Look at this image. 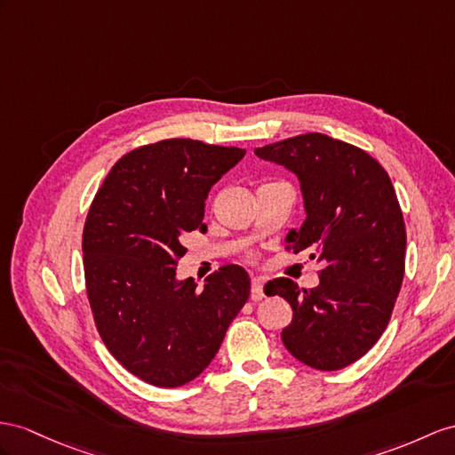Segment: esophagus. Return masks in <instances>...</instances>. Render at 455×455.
I'll list each match as a JSON object with an SVG mask.
<instances>
[{
	"mask_svg": "<svg viewBox=\"0 0 455 455\" xmlns=\"http://www.w3.org/2000/svg\"><path fill=\"white\" fill-rule=\"evenodd\" d=\"M263 296H265L263 281H261V278H253V281H251V299L259 301V299H263Z\"/></svg>",
	"mask_w": 455,
	"mask_h": 455,
	"instance_id": "esophagus-1",
	"label": "esophagus"
}]
</instances>
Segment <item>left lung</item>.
Wrapping results in <instances>:
<instances>
[{
	"instance_id": "left-lung-1",
	"label": "left lung",
	"mask_w": 455,
	"mask_h": 455,
	"mask_svg": "<svg viewBox=\"0 0 455 455\" xmlns=\"http://www.w3.org/2000/svg\"><path fill=\"white\" fill-rule=\"evenodd\" d=\"M255 156L298 177L307 217L288 232L286 250H309L323 263L315 288L290 278L267 284L294 311L283 342L313 369H344L388 327L403 281L405 225L388 172L367 151L319 132L258 148Z\"/></svg>"
}]
</instances>
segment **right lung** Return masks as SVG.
Segmentation results:
<instances>
[{"mask_svg": "<svg viewBox=\"0 0 455 455\" xmlns=\"http://www.w3.org/2000/svg\"><path fill=\"white\" fill-rule=\"evenodd\" d=\"M243 154L190 138L136 148L90 205L83 253L96 329L111 355L154 387H182L204 372L250 298L240 265L220 267L204 288L177 278L182 238L205 230L207 194Z\"/></svg>", "mask_w": 455, "mask_h": 455, "instance_id": "obj_1", "label": "right lung"}]
</instances>
